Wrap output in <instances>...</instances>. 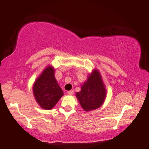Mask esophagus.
I'll use <instances>...</instances> for the list:
<instances>
[{"label":"esophagus","instance_id":"34e87169","mask_svg":"<svg viewBox=\"0 0 149 149\" xmlns=\"http://www.w3.org/2000/svg\"><path fill=\"white\" fill-rule=\"evenodd\" d=\"M68 94H69V95H71V96H72V95L74 94V91H73V90H70V91H68Z\"/></svg>","mask_w":149,"mask_h":149}]
</instances>
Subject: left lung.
<instances>
[{"instance_id": "1", "label": "left lung", "mask_w": 149, "mask_h": 149, "mask_svg": "<svg viewBox=\"0 0 149 149\" xmlns=\"http://www.w3.org/2000/svg\"><path fill=\"white\" fill-rule=\"evenodd\" d=\"M81 108L86 111L97 109L102 105L106 96V89L100 73L93 70L87 80L81 85V91L75 94Z\"/></svg>"}]
</instances>
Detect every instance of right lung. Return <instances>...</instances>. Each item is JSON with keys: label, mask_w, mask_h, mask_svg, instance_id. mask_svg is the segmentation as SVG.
<instances>
[{"label": "right lung", "mask_w": 149, "mask_h": 149, "mask_svg": "<svg viewBox=\"0 0 149 149\" xmlns=\"http://www.w3.org/2000/svg\"><path fill=\"white\" fill-rule=\"evenodd\" d=\"M33 92L35 100L40 107L45 110H52L63 92L55 77V69L52 65L46 67L35 81Z\"/></svg>", "instance_id": "right-lung-1"}]
</instances>
